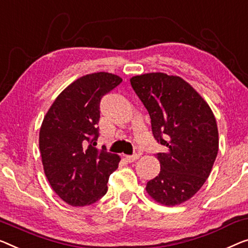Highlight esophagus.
<instances>
[{
  "instance_id": "1",
  "label": "esophagus",
  "mask_w": 248,
  "mask_h": 248,
  "mask_svg": "<svg viewBox=\"0 0 248 248\" xmlns=\"http://www.w3.org/2000/svg\"><path fill=\"white\" fill-rule=\"evenodd\" d=\"M139 155L138 154H135V155H131V156H125V159H127L128 162H134L136 160L139 159Z\"/></svg>"
}]
</instances>
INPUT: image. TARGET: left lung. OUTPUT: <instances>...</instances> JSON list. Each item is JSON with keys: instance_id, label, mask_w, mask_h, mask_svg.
I'll use <instances>...</instances> for the list:
<instances>
[{"instance_id": "left-lung-1", "label": "left lung", "mask_w": 248, "mask_h": 248, "mask_svg": "<svg viewBox=\"0 0 248 248\" xmlns=\"http://www.w3.org/2000/svg\"><path fill=\"white\" fill-rule=\"evenodd\" d=\"M130 83L149 112L154 137L166 147L157 154L158 176L146 191L165 206L180 205L201 189L218 153L215 116L204 98L178 76L151 72Z\"/></svg>"}]
</instances>
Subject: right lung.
<instances>
[{"label":"right lung","mask_w":248,"mask_h":248,"mask_svg":"<svg viewBox=\"0 0 248 248\" xmlns=\"http://www.w3.org/2000/svg\"><path fill=\"white\" fill-rule=\"evenodd\" d=\"M123 82L119 76L95 72L80 77L55 98L39 134L43 170L54 193L81 207L99 201L120 157L94 148L100 101Z\"/></svg>","instance_id":"obj_1"}]
</instances>
